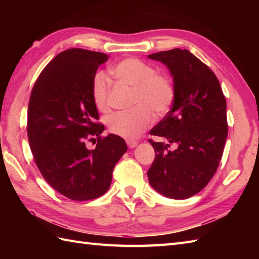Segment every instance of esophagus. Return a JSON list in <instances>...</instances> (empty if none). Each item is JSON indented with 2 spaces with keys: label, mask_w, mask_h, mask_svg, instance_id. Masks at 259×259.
Listing matches in <instances>:
<instances>
[{
  "label": "esophagus",
  "mask_w": 259,
  "mask_h": 259,
  "mask_svg": "<svg viewBox=\"0 0 259 259\" xmlns=\"http://www.w3.org/2000/svg\"><path fill=\"white\" fill-rule=\"evenodd\" d=\"M126 145L130 148V149H134L137 146H138V142L134 141V140H126Z\"/></svg>",
  "instance_id": "1"
}]
</instances>
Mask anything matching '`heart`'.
I'll use <instances>...</instances> for the list:
<instances>
[{"label": "heart", "instance_id": "heart-1", "mask_svg": "<svg viewBox=\"0 0 259 259\" xmlns=\"http://www.w3.org/2000/svg\"><path fill=\"white\" fill-rule=\"evenodd\" d=\"M111 74L120 83L133 88V109L112 113L107 120L109 131L121 138L133 140L149 126L153 113L163 115L175 100V88L167 75L156 73L151 65L141 60L129 58L117 63ZM110 83L103 73L96 74L92 82V98L100 111L109 109Z\"/></svg>", "mask_w": 259, "mask_h": 259}]
</instances>
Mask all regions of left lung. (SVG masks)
<instances>
[{
  "mask_svg": "<svg viewBox=\"0 0 259 259\" xmlns=\"http://www.w3.org/2000/svg\"><path fill=\"white\" fill-rule=\"evenodd\" d=\"M167 65L174 78L175 100L150 135L156 152L148 170L151 187L172 199H187L213 177L228 135L226 99L217 76L188 50L172 49L149 54Z\"/></svg>",
  "mask_w": 259,
  "mask_h": 259,
  "instance_id": "left-lung-1",
  "label": "left lung"
}]
</instances>
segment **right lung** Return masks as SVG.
Wrapping results in <instances>:
<instances>
[{
  "mask_svg": "<svg viewBox=\"0 0 259 259\" xmlns=\"http://www.w3.org/2000/svg\"><path fill=\"white\" fill-rule=\"evenodd\" d=\"M101 52L69 49L51 60L38 75L27 109V138L36 166L47 183L69 199H96L108 191L115 163L128 149L110 134L101 137L92 98ZM96 135L95 150L85 147Z\"/></svg>",
  "mask_w": 259,
  "mask_h": 259,
  "instance_id": "add662e5",
  "label": "right lung"
}]
</instances>
